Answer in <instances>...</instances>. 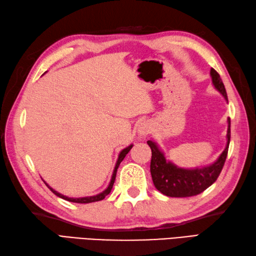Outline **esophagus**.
Here are the masks:
<instances>
[{"label": "esophagus", "instance_id": "esophagus-1", "mask_svg": "<svg viewBox=\"0 0 256 256\" xmlns=\"http://www.w3.org/2000/svg\"><path fill=\"white\" fill-rule=\"evenodd\" d=\"M150 129H151V127L148 122H142L138 128V134H139V136L146 137V136L150 132Z\"/></svg>", "mask_w": 256, "mask_h": 256}]
</instances>
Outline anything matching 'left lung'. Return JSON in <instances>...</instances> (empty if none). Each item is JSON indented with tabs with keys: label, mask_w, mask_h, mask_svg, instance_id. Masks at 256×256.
I'll list each match as a JSON object with an SVG mask.
<instances>
[{
	"label": "left lung",
	"mask_w": 256,
	"mask_h": 256,
	"mask_svg": "<svg viewBox=\"0 0 256 256\" xmlns=\"http://www.w3.org/2000/svg\"><path fill=\"white\" fill-rule=\"evenodd\" d=\"M210 74L212 77L213 85L228 100L226 87H224V84L221 80L220 75L213 68H211ZM228 142L226 149L223 150V152L216 159L214 164L201 169L196 168L194 170H186L178 168L174 164L166 160L164 154L161 152L157 144L154 142L152 140H148L147 144L151 149V154H152L150 162V172L151 176H152L154 184L157 188V190H159L161 194H164L166 196L186 198L200 194L201 192L208 189L212 184H214L223 169L224 162L226 160L228 144H230V118L228 119Z\"/></svg>",
	"instance_id": "1"
}]
</instances>
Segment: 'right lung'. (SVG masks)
<instances>
[{"mask_svg": "<svg viewBox=\"0 0 256 256\" xmlns=\"http://www.w3.org/2000/svg\"><path fill=\"white\" fill-rule=\"evenodd\" d=\"M132 148V144H130V146H128L127 148H124L120 154H119V157H118V160H117V164H116V166H114V174H112V180H110V184H109V186H108V188L107 189L105 190V191H102V194H97V196H85V198H68V196H62V194H58V192L57 191H55L54 189H52V188L46 184L45 182V184L48 186V189L53 192L54 194H56L57 196H60V198H62V199H64V200H67V201H70V202H75V203H90V202H96V201H100V200H104L106 198V196H108L109 194H110V191H112V186H114V179H116V174H117V169H118V166H119V164H120V162L124 160V158L126 157V154L129 152L130 151V149Z\"/></svg>", "mask_w": 256, "mask_h": 256, "instance_id": "right-lung-1", "label": "right lung"}]
</instances>
